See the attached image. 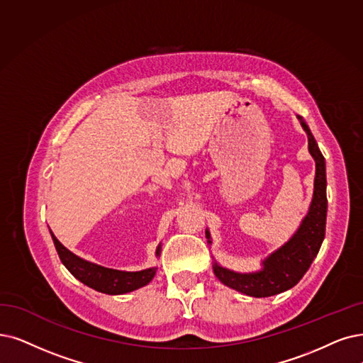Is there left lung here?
<instances>
[{
	"instance_id": "left-lung-1",
	"label": "left lung",
	"mask_w": 363,
	"mask_h": 363,
	"mask_svg": "<svg viewBox=\"0 0 363 363\" xmlns=\"http://www.w3.org/2000/svg\"><path fill=\"white\" fill-rule=\"evenodd\" d=\"M302 128L308 135V150L315 161L314 195L308 214L302 220L296 234L281 249L272 253L265 262L264 269L255 274H238L214 264V275L225 286L255 298H267L281 294L294 287L310 268L325 238L326 228V169L325 157L318 150L317 143L307 123L299 118ZM208 242L210 234L206 230Z\"/></svg>"
}]
</instances>
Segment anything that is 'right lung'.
<instances>
[{"label":"right lung","instance_id":"right-lung-1","mask_svg":"<svg viewBox=\"0 0 363 363\" xmlns=\"http://www.w3.org/2000/svg\"><path fill=\"white\" fill-rule=\"evenodd\" d=\"M50 234L55 242L56 252L60 255L61 262L65 265V268L83 284L95 289V291L101 294L122 295V294L133 292L135 289L150 283L156 274L157 268H149V269H143L137 272H126V271H118V269L104 268V267L91 264L88 260L76 256L67 247H64V245L53 235L52 230ZM159 250H161V247H157L156 255H159Z\"/></svg>","mask_w":363,"mask_h":363}]
</instances>
